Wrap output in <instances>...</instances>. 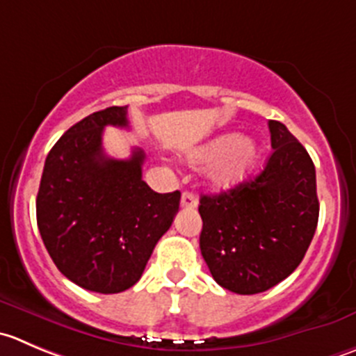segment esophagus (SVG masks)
I'll use <instances>...</instances> for the list:
<instances>
[{"instance_id": "esophagus-1", "label": "esophagus", "mask_w": 356, "mask_h": 356, "mask_svg": "<svg viewBox=\"0 0 356 356\" xmlns=\"http://www.w3.org/2000/svg\"><path fill=\"white\" fill-rule=\"evenodd\" d=\"M196 205H198V200H196V196L193 195V193L189 191L182 193V198H181L182 209H195Z\"/></svg>"}]
</instances>
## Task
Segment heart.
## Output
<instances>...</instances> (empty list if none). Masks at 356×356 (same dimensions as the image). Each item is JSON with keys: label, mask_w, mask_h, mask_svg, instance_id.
Returning a JSON list of instances; mask_svg holds the SVG:
<instances>
[{"label": "heart", "mask_w": 356, "mask_h": 356, "mask_svg": "<svg viewBox=\"0 0 356 356\" xmlns=\"http://www.w3.org/2000/svg\"><path fill=\"white\" fill-rule=\"evenodd\" d=\"M261 147L250 136L220 134L188 154L191 165H207V179L217 189L240 184L257 165Z\"/></svg>", "instance_id": "obj_1"}]
</instances>
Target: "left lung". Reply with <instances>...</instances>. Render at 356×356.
I'll return each instance as SVG.
<instances>
[{"label": "left lung", "mask_w": 356, "mask_h": 356, "mask_svg": "<svg viewBox=\"0 0 356 356\" xmlns=\"http://www.w3.org/2000/svg\"><path fill=\"white\" fill-rule=\"evenodd\" d=\"M266 167L220 195H203L200 250L213 280L234 294L275 287L301 264L318 224L315 165L280 122L270 120Z\"/></svg>", "instance_id": "left-lung-1"}]
</instances>
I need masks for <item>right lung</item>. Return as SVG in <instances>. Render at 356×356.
Here are the masks:
<instances>
[{"label":"right lung","instance_id":"add662e5","mask_svg":"<svg viewBox=\"0 0 356 356\" xmlns=\"http://www.w3.org/2000/svg\"><path fill=\"white\" fill-rule=\"evenodd\" d=\"M129 127L127 106L92 113L55 143L44 161L36 219L51 261L86 291L118 294L139 282L168 231L181 193L143 181L144 151L129 160L104 153V127Z\"/></svg>","mask_w":356,"mask_h":356}]
</instances>
